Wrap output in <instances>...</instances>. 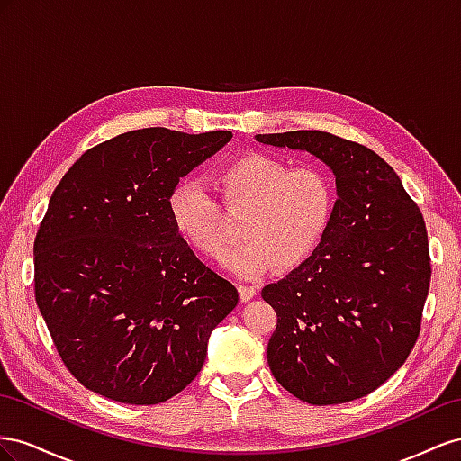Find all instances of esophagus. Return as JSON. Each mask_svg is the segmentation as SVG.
Listing matches in <instances>:
<instances>
[{
    "instance_id": "obj_1",
    "label": "esophagus",
    "mask_w": 461,
    "mask_h": 461,
    "mask_svg": "<svg viewBox=\"0 0 461 461\" xmlns=\"http://www.w3.org/2000/svg\"><path fill=\"white\" fill-rule=\"evenodd\" d=\"M257 295V287L255 285H240V297L241 301H249Z\"/></svg>"
}]
</instances>
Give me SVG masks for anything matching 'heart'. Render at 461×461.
Returning <instances> with one entry per match:
<instances>
[{"label": "heart", "mask_w": 461, "mask_h": 461, "mask_svg": "<svg viewBox=\"0 0 461 461\" xmlns=\"http://www.w3.org/2000/svg\"><path fill=\"white\" fill-rule=\"evenodd\" d=\"M221 204L241 212L245 241L226 258L241 276L274 265L287 270L305 262L330 228L336 210L332 177L317 166L289 167L267 152H247L221 164L214 176ZM174 228L193 249L220 258L231 243L218 201L201 181L181 179L167 196Z\"/></svg>", "instance_id": "b5f03b06"}]
</instances>
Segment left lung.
Returning <instances> with one entry per match:
<instances>
[{
	"mask_svg": "<svg viewBox=\"0 0 461 461\" xmlns=\"http://www.w3.org/2000/svg\"><path fill=\"white\" fill-rule=\"evenodd\" d=\"M307 150L336 176L324 240L285 278L262 287L276 311L267 357L274 378L312 405L357 400L411 353L430 284L423 214L371 149L326 131L257 135Z\"/></svg>",
	"mask_w": 461,
	"mask_h": 461,
	"instance_id": "left-lung-1",
	"label": "left lung"
}]
</instances>
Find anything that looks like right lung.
<instances>
[{"label":"right lung","instance_id":"add662e5","mask_svg":"<svg viewBox=\"0 0 461 461\" xmlns=\"http://www.w3.org/2000/svg\"><path fill=\"white\" fill-rule=\"evenodd\" d=\"M230 131H129L88 149L51 194L34 240V295L63 365L85 388L154 405L201 373L235 285L196 258L167 196Z\"/></svg>","mask_w":461,"mask_h":461}]
</instances>
